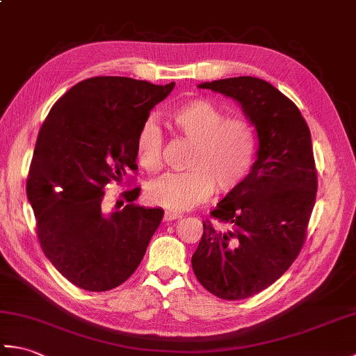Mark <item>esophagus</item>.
<instances>
[{"mask_svg":"<svg viewBox=\"0 0 356 356\" xmlns=\"http://www.w3.org/2000/svg\"><path fill=\"white\" fill-rule=\"evenodd\" d=\"M179 218H182V214L176 213V211H165V214H163V220H165V222L179 220Z\"/></svg>","mask_w":356,"mask_h":356,"instance_id":"1","label":"esophagus"}]
</instances>
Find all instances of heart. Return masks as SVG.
I'll list each match as a JSON object with an SVG mask.
<instances>
[{
    "label": "heart",
    "instance_id": "b5f03b06",
    "mask_svg": "<svg viewBox=\"0 0 356 356\" xmlns=\"http://www.w3.org/2000/svg\"><path fill=\"white\" fill-rule=\"evenodd\" d=\"M166 122L193 142L184 172H168L147 188L154 205L185 211L207 202L217 190L228 194L243 184L252 168L257 136L245 118H226L208 99H191L166 113ZM163 136L154 120L143 122L136 136V156L143 170L157 172L163 165Z\"/></svg>",
    "mask_w": 356,
    "mask_h": 356
}]
</instances>
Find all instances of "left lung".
<instances>
[{
	"label": "left lung",
	"mask_w": 356,
	"mask_h": 356,
	"mask_svg": "<svg viewBox=\"0 0 356 356\" xmlns=\"http://www.w3.org/2000/svg\"><path fill=\"white\" fill-rule=\"evenodd\" d=\"M241 105L259 136L257 161L237 190L203 222L193 254L200 284L223 300H243L282 277L305 245L316 195L311 131L297 105L269 84L238 76L203 82Z\"/></svg>",
	"instance_id": "1"
}]
</instances>
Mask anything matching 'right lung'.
<instances>
[{
  "label": "right lung",
  "instance_id": "right-lung-1",
  "mask_svg": "<svg viewBox=\"0 0 356 356\" xmlns=\"http://www.w3.org/2000/svg\"><path fill=\"white\" fill-rule=\"evenodd\" d=\"M174 82L154 86L124 76L78 82L53 105L38 134L27 197L45 257L81 289L110 291L138 269L163 209L102 208L104 188L136 171V136Z\"/></svg>",
  "mask_w": 356,
  "mask_h": 356
}]
</instances>
